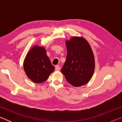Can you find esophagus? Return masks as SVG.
I'll use <instances>...</instances> for the list:
<instances>
[{"mask_svg": "<svg viewBox=\"0 0 122 122\" xmlns=\"http://www.w3.org/2000/svg\"><path fill=\"white\" fill-rule=\"evenodd\" d=\"M60 69H61L60 66H59V65L55 66V70H56V71H60Z\"/></svg>", "mask_w": 122, "mask_h": 122, "instance_id": "34e87169", "label": "esophagus"}]
</instances>
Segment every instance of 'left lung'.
<instances>
[{"mask_svg":"<svg viewBox=\"0 0 122 122\" xmlns=\"http://www.w3.org/2000/svg\"><path fill=\"white\" fill-rule=\"evenodd\" d=\"M67 54L61 70L69 83L76 87L90 81L95 69V58L89 44L82 37L66 41Z\"/></svg>","mask_w":122,"mask_h":122,"instance_id":"left-lung-1","label":"left lung"}]
</instances>
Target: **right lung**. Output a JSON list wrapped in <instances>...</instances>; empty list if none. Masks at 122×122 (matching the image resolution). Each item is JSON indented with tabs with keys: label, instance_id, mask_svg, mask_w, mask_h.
Instances as JSON below:
<instances>
[{
	"label": "right lung",
	"instance_id": "add662e5",
	"mask_svg": "<svg viewBox=\"0 0 122 122\" xmlns=\"http://www.w3.org/2000/svg\"><path fill=\"white\" fill-rule=\"evenodd\" d=\"M24 69L27 77L36 83L46 81L55 70L44 47L34 46L24 61Z\"/></svg>",
	"mask_w": 122,
	"mask_h": 122
}]
</instances>
